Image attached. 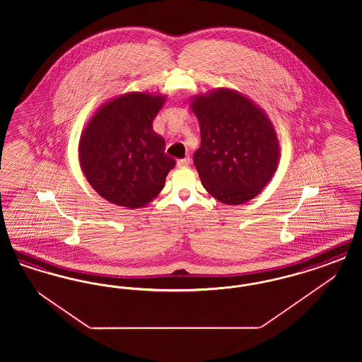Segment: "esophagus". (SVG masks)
Segmentation results:
<instances>
[{
  "label": "esophagus",
  "mask_w": 362,
  "mask_h": 362,
  "mask_svg": "<svg viewBox=\"0 0 362 362\" xmlns=\"http://www.w3.org/2000/svg\"><path fill=\"white\" fill-rule=\"evenodd\" d=\"M189 164H191V158L189 157H185L182 160H177V167L179 168H187V167H189Z\"/></svg>",
  "instance_id": "esophagus-1"
}]
</instances>
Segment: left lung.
I'll return each mask as SVG.
<instances>
[{"label": "left lung", "instance_id": "8db88e82", "mask_svg": "<svg viewBox=\"0 0 362 362\" xmlns=\"http://www.w3.org/2000/svg\"><path fill=\"white\" fill-rule=\"evenodd\" d=\"M189 107L201 130L194 165L207 192L226 205L255 198L279 163L273 122L258 104L230 88L195 95Z\"/></svg>", "mask_w": 362, "mask_h": 362}]
</instances>
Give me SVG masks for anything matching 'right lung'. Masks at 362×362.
Segmentation results:
<instances>
[{"mask_svg":"<svg viewBox=\"0 0 362 362\" xmlns=\"http://www.w3.org/2000/svg\"><path fill=\"white\" fill-rule=\"evenodd\" d=\"M165 95L127 92L102 104L86 122L78 161L88 183L105 201L139 209L151 204L176 164L153 119Z\"/></svg>","mask_w":362,"mask_h":362,"instance_id":"add662e5","label":"right lung"}]
</instances>
